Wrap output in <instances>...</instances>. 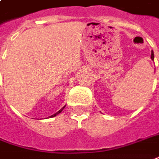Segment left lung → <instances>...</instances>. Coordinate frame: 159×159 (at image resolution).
Listing matches in <instances>:
<instances>
[{
    "instance_id": "8db88e82",
    "label": "left lung",
    "mask_w": 159,
    "mask_h": 159,
    "mask_svg": "<svg viewBox=\"0 0 159 159\" xmlns=\"http://www.w3.org/2000/svg\"><path fill=\"white\" fill-rule=\"evenodd\" d=\"M151 59H152V60H154V52H152V55H151Z\"/></svg>"
}]
</instances>
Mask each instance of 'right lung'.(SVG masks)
<instances>
[{
    "label": "right lung",
    "mask_w": 159,
    "mask_h": 159,
    "mask_svg": "<svg viewBox=\"0 0 159 159\" xmlns=\"http://www.w3.org/2000/svg\"><path fill=\"white\" fill-rule=\"evenodd\" d=\"M65 107H66V106H65ZM65 107H62V108H61V110H60V111H57L56 113H54V114H53V115H52V116H51V117H55V116H56V115H58V114H59V113H61V111H62V110H63V109H64V108H65Z\"/></svg>",
    "instance_id": "1"
}]
</instances>
